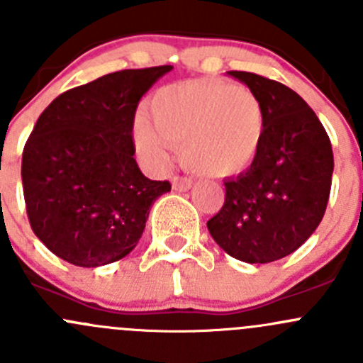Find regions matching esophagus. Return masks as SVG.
<instances>
[{"label": "esophagus", "instance_id": "esophagus-1", "mask_svg": "<svg viewBox=\"0 0 363 363\" xmlns=\"http://www.w3.org/2000/svg\"><path fill=\"white\" fill-rule=\"evenodd\" d=\"M191 186H193V181L188 177H179L177 175V177L172 179V188H174L175 191H188Z\"/></svg>", "mask_w": 363, "mask_h": 363}]
</instances>
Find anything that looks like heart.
<instances>
[{
    "mask_svg": "<svg viewBox=\"0 0 363 363\" xmlns=\"http://www.w3.org/2000/svg\"><path fill=\"white\" fill-rule=\"evenodd\" d=\"M151 123L137 119L135 147L156 170L181 147L186 168L205 177H235L258 160L267 130L265 108L255 91L218 79L161 87L147 104Z\"/></svg>",
    "mask_w": 363,
    "mask_h": 363,
    "instance_id": "b5f03b06",
    "label": "heart"
}]
</instances>
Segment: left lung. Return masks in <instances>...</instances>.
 <instances>
[{
    "label": "left lung",
    "mask_w": 363,
    "mask_h": 363,
    "mask_svg": "<svg viewBox=\"0 0 363 363\" xmlns=\"http://www.w3.org/2000/svg\"><path fill=\"white\" fill-rule=\"evenodd\" d=\"M228 75L258 94L267 130L256 163L225 181V203L207 228L240 262H276L298 250L323 219L334 172L330 138L294 89L250 72Z\"/></svg>",
    "instance_id": "1"
}]
</instances>
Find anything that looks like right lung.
Listing matches in <instances>:
<instances>
[{"label":"right lung","mask_w":363,"mask_h":363,"mask_svg":"<svg viewBox=\"0 0 363 363\" xmlns=\"http://www.w3.org/2000/svg\"><path fill=\"white\" fill-rule=\"evenodd\" d=\"M170 65L121 69L60 94L36 121L23 152L29 225L47 250L77 267H101L135 250L149 208L168 181L135 161L138 101Z\"/></svg>","instance_id":"right-lung-1"}]
</instances>
